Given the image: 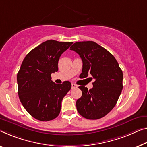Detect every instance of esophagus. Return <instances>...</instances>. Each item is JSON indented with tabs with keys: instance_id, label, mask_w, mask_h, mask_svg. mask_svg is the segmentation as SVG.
<instances>
[{
	"instance_id": "esophagus-1",
	"label": "esophagus",
	"mask_w": 147,
	"mask_h": 147,
	"mask_svg": "<svg viewBox=\"0 0 147 147\" xmlns=\"http://www.w3.org/2000/svg\"><path fill=\"white\" fill-rule=\"evenodd\" d=\"M78 87V85L74 84V83H71V89H75V88Z\"/></svg>"
}]
</instances>
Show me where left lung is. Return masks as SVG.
<instances>
[{
  "label": "left lung",
  "mask_w": 147,
  "mask_h": 147,
  "mask_svg": "<svg viewBox=\"0 0 147 147\" xmlns=\"http://www.w3.org/2000/svg\"><path fill=\"white\" fill-rule=\"evenodd\" d=\"M69 49L82 60L83 78L91 75L95 80L91 89L79 87L82 96L77 100V110L87 119L102 118L116 105L123 89V72L114 56L95 42H77Z\"/></svg>",
  "instance_id": "left-lung-1"
}]
</instances>
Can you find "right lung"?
Here are the masks:
<instances>
[{
  "mask_svg": "<svg viewBox=\"0 0 147 147\" xmlns=\"http://www.w3.org/2000/svg\"><path fill=\"white\" fill-rule=\"evenodd\" d=\"M72 43L48 40L31 50L22 62L17 75L19 98L27 112L38 120L56 118L63 98L71 89L69 81L56 84L51 76L58 71L61 55Z\"/></svg>",
  "mask_w": 147,
  "mask_h": 147,
  "instance_id": "right-lung-1",
  "label": "right lung"
}]
</instances>
